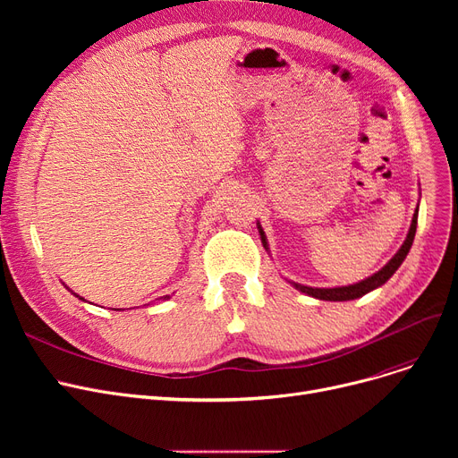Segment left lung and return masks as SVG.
Returning <instances> with one entry per match:
<instances>
[{
    "label": "left lung",
    "instance_id": "left-lung-1",
    "mask_svg": "<svg viewBox=\"0 0 458 458\" xmlns=\"http://www.w3.org/2000/svg\"><path fill=\"white\" fill-rule=\"evenodd\" d=\"M418 211H420V204L416 206V211H414V216H412V223H411V228H408V233H406V239L403 242L401 249L394 254V258L384 266L380 271H377L375 275L360 280L356 284H349V285H340V287H311V285H302L299 282H293V280H287L290 282L297 292L308 295V297H314V299H319V301H332V302H344V301H354V299H360L364 297L366 293L377 290V287H380L382 284H386L394 273L401 267V263L404 261L408 250H411L412 243H414V235H416V228H418ZM256 226H258V232H259V237H261V245L263 249L267 250L269 254V243H267V235L266 232H263L259 221H256Z\"/></svg>",
    "mask_w": 458,
    "mask_h": 458
}]
</instances>
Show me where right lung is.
Instances as JSON below:
<instances>
[{
  "instance_id": "add662e5",
  "label": "right lung",
  "mask_w": 458,
  "mask_h": 458,
  "mask_svg": "<svg viewBox=\"0 0 458 458\" xmlns=\"http://www.w3.org/2000/svg\"><path fill=\"white\" fill-rule=\"evenodd\" d=\"M64 287H66V285H64ZM66 290H68V287H66ZM70 292H72V290H70ZM72 293H74V292H72ZM74 295H76V293H74ZM76 297H78L80 301H85V299L80 297V295H76ZM161 299H163V301H168V299H171V295H165V297H161ZM85 302H87V301H85Z\"/></svg>"
}]
</instances>
